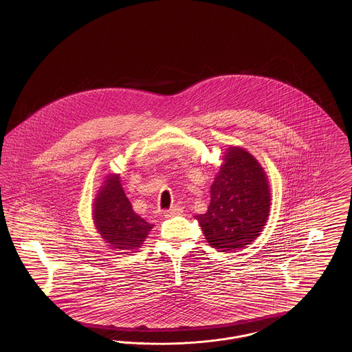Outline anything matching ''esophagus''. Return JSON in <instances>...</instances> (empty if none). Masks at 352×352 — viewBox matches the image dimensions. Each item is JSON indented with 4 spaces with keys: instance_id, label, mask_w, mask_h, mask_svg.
<instances>
[{
    "instance_id": "esophagus-1",
    "label": "esophagus",
    "mask_w": 352,
    "mask_h": 352,
    "mask_svg": "<svg viewBox=\"0 0 352 352\" xmlns=\"http://www.w3.org/2000/svg\"><path fill=\"white\" fill-rule=\"evenodd\" d=\"M182 212H184L182 207H179V206H174V207H171L170 210L164 212V217H165V218H173V217H177V215H181Z\"/></svg>"
}]
</instances>
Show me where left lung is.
<instances>
[{"label": "left lung", "instance_id": "8db88e82", "mask_svg": "<svg viewBox=\"0 0 352 352\" xmlns=\"http://www.w3.org/2000/svg\"><path fill=\"white\" fill-rule=\"evenodd\" d=\"M211 184V201L198 220L207 243L220 252L250 245L265 227L270 186L260 162L250 151L230 146Z\"/></svg>", "mask_w": 352, "mask_h": 352}]
</instances>
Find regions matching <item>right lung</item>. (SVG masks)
<instances>
[{"label":"right lung","instance_id":"add662e5","mask_svg":"<svg viewBox=\"0 0 352 352\" xmlns=\"http://www.w3.org/2000/svg\"><path fill=\"white\" fill-rule=\"evenodd\" d=\"M92 219L105 244L118 253L140 248L153 224L137 215L126 198L120 174H108L94 199Z\"/></svg>","mask_w":352,"mask_h":352}]
</instances>
